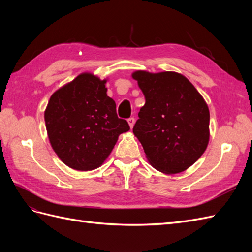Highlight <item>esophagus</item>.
<instances>
[{"instance_id": "1", "label": "esophagus", "mask_w": 252, "mask_h": 252, "mask_svg": "<svg viewBox=\"0 0 252 252\" xmlns=\"http://www.w3.org/2000/svg\"><path fill=\"white\" fill-rule=\"evenodd\" d=\"M127 122H128V124H129V127H130V129H132L133 126H134V123H135V119L134 118H129Z\"/></svg>"}]
</instances>
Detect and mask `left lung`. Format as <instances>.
Returning a JSON list of instances; mask_svg holds the SVG:
<instances>
[{
	"label": "left lung",
	"instance_id": "8db88e82",
	"mask_svg": "<svg viewBox=\"0 0 252 252\" xmlns=\"http://www.w3.org/2000/svg\"><path fill=\"white\" fill-rule=\"evenodd\" d=\"M145 95L133 133L149 164L165 174L185 171L208 146L210 113L202 94L174 71L132 72Z\"/></svg>",
	"mask_w": 252,
	"mask_h": 252
}]
</instances>
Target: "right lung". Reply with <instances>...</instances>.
Returning a JSON list of instances; mask_svg holds the SVG:
<instances>
[{"instance_id": "right-lung-1", "label": "right lung", "mask_w": 252, "mask_h": 252, "mask_svg": "<svg viewBox=\"0 0 252 252\" xmlns=\"http://www.w3.org/2000/svg\"><path fill=\"white\" fill-rule=\"evenodd\" d=\"M107 81L82 72L56 90L45 109L51 147L74 170L90 171L102 166L119 135L130 129L118 118L116 102L107 95Z\"/></svg>"}]
</instances>
